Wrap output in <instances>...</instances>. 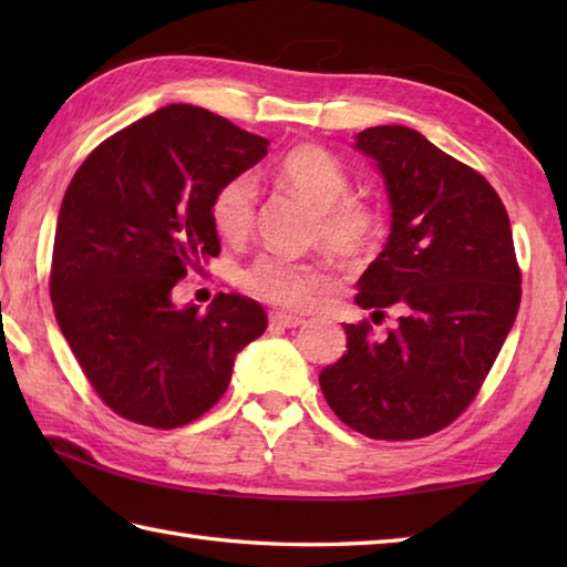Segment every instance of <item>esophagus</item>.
<instances>
[{
  "mask_svg": "<svg viewBox=\"0 0 567 567\" xmlns=\"http://www.w3.org/2000/svg\"><path fill=\"white\" fill-rule=\"evenodd\" d=\"M270 323L277 329H299V327H305L307 319L297 317V315H287V311H275V315L270 317Z\"/></svg>",
  "mask_w": 567,
  "mask_h": 567,
  "instance_id": "34e87169",
  "label": "esophagus"
}]
</instances>
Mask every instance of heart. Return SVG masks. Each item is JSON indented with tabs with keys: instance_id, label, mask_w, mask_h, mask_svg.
Masks as SVG:
<instances>
[{
	"instance_id": "b5f03b06",
	"label": "heart",
	"mask_w": 567,
	"mask_h": 567,
	"mask_svg": "<svg viewBox=\"0 0 567 567\" xmlns=\"http://www.w3.org/2000/svg\"><path fill=\"white\" fill-rule=\"evenodd\" d=\"M277 183L297 192L317 207L311 221V240L339 252L360 258L378 244L382 214L370 199L351 189V175L336 153L302 143L287 151L275 165ZM258 189L252 177L234 175L214 189L209 219L221 238L238 244L256 221ZM336 265L329 258H287L262 252L238 272L240 290L285 309H309L333 292Z\"/></svg>"
}]
</instances>
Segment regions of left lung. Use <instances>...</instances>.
<instances>
[{
    "label": "left lung",
    "mask_w": 567,
    "mask_h": 567,
    "mask_svg": "<svg viewBox=\"0 0 567 567\" xmlns=\"http://www.w3.org/2000/svg\"><path fill=\"white\" fill-rule=\"evenodd\" d=\"M392 204L388 246L360 277L355 305L402 317L388 336L346 323L348 353L319 384L346 426L378 441L445 429L475 400L522 302L509 214L487 179L406 126L355 136Z\"/></svg>",
    "instance_id": "obj_1"
}]
</instances>
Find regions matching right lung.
I'll return each mask as SVG.
<instances>
[{
  "label": "right lung",
  "instance_id": "1",
  "mask_svg": "<svg viewBox=\"0 0 567 567\" xmlns=\"http://www.w3.org/2000/svg\"><path fill=\"white\" fill-rule=\"evenodd\" d=\"M270 141L202 106L171 104L102 141L70 179L53 240L58 327L114 414L177 429L207 414L265 309L219 292L209 311L173 290L221 252L209 202Z\"/></svg>",
  "mask_w": 567,
  "mask_h": 567
}]
</instances>
